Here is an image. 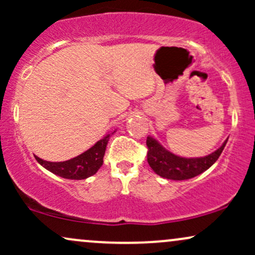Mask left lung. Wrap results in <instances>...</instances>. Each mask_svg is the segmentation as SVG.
Here are the masks:
<instances>
[{
	"label": "left lung",
	"instance_id": "obj_1",
	"mask_svg": "<svg viewBox=\"0 0 255 255\" xmlns=\"http://www.w3.org/2000/svg\"><path fill=\"white\" fill-rule=\"evenodd\" d=\"M227 141L228 139L218 150L210 153L209 156L184 158L176 156L172 152L166 150L154 137L147 136V140H146V145L148 148L147 162L152 170L160 177L175 181L188 180V178L198 176L215 164L216 160L221 156L222 151L224 150Z\"/></svg>",
	"mask_w": 255,
	"mask_h": 255
}]
</instances>
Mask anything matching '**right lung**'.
I'll return each instance as SVG.
<instances>
[{
    "mask_svg": "<svg viewBox=\"0 0 255 255\" xmlns=\"http://www.w3.org/2000/svg\"><path fill=\"white\" fill-rule=\"evenodd\" d=\"M114 133L115 130L111 134ZM111 134H107L103 139L98 140L92 147L85 151L84 153L69 160H64V162H48V160L40 159L37 156L34 157L40 165L57 176L68 178V180H84L95 175L98 169L103 165L105 148H107Z\"/></svg>",
    "mask_w": 255,
    "mask_h": 255,
    "instance_id": "right-lung-1",
    "label": "right lung"
}]
</instances>
